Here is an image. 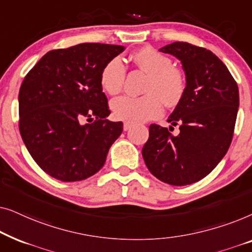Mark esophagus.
<instances>
[{
	"label": "esophagus",
	"instance_id": "esophagus-1",
	"mask_svg": "<svg viewBox=\"0 0 252 252\" xmlns=\"http://www.w3.org/2000/svg\"><path fill=\"white\" fill-rule=\"evenodd\" d=\"M133 125L130 123H124V130H128L130 129V127H132Z\"/></svg>",
	"mask_w": 252,
	"mask_h": 252
}]
</instances>
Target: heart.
I'll return each mask as SVG.
<instances>
[{
  "label": "heart",
  "mask_w": 252,
  "mask_h": 252,
  "mask_svg": "<svg viewBox=\"0 0 252 252\" xmlns=\"http://www.w3.org/2000/svg\"><path fill=\"white\" fill-rule=\"evenodd\" d=\"M133 62L149 74L146 95H123L111 102L116 119L127 123H142L161 116L163 102L168 106L177 105L186 92V75L180 67L172 64L171 58L151 47H144L133 54ZM126 67L120 57H113L102 68V88L115 95L122 91Z\"/></svg>",
  "instance_id": "1"
}]
</instances>
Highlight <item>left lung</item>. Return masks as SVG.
Segmentation results:
<instances>
[{"label": "left lung", "mask_w": 252, "mask_h": 252, "mask_svg": "<svg viewBox=\"0 0 252 252\" xmlns=\"http://www.w3.org/2000/svg\"><path fill=\"white\" fill-rule=\"evenodd\" d=\"M159 50L182 63L186 92L168 117L170 129L151 124L142 156L148 170L160 181L191 185L206 177L228 150L239 110V87L226 65L205 48L174 42ZM177 125L181 132L173 136L169 130Z\"/></svg>", "instance_id": "8db88e82"}]
</instances>
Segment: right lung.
Masks as SVG:
<instances>
[{
	"instance_id": "1",
	"label": "right lung",
	"mask_w": 252,
	"mask_h": 252,
	"mask_svg": "<svg viewBox=\"0 0 252 252\" xmlns=\"http://www.w3.org/2000/svg\"><path fill=\"white\" fill-rule=\"evenodd\" d=\"M123 46L80 43L47 53L19 89V130L35 163L57 180H85L105 163L122 122H110L102 68ZM94 123L84 124L83 120Z\"/></svg>"
}]
</instances>
